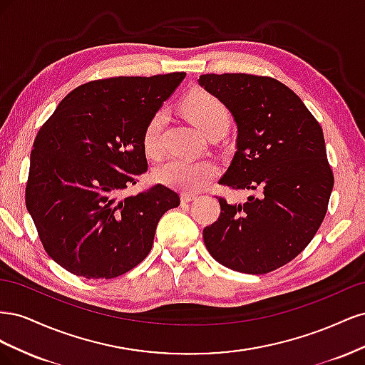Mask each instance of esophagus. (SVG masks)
Listing matches in <instances>:
<instances>
[{
	"label": "esophagus",
	"mask_w": 365,
	"mask_h": 365,
	"mask_svg": "<svg viewBox=\"0 0 365 365\" xmlns=\"http://www.w3.org/2000/svg\"><path fill=\"white\" fill-rule=\"evenodd\" d=\"M196 195H192V193H182L181 195V201L182 202H192V201H195L196 200Z\"/></svg>",
	"instance_id": "1"
}]
</instances>
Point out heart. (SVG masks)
I'll return each instance as SVG.
<instances>
[{"label":"heart","mask_w":365,"mask_h":365,"mask_svg":"<svg viewBox=\"0 0 365 365\" xmlns=\"http://www.w3.org/2000/svg\"><path fill=\"white\" fill-rule=\"evenodd\" d=\"M182 113L207 137L215 134L216 130H225L230 123V114L225 105L217 97L205 91H195L187 96L182 102ZM164 120L165 114L161 109L150 117L143 130V150L149 158H158L163 153L161 132ZM216 173L217 165L213 161L172 158L158 165L153 176L160 184L192 193L202 190Z\"/></svg>","instance_id":"heart-1"}]
</instances>
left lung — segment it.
Returning a JSON list of instances; mask_svg holds the SVG:
<instances>
[{"label":"left lung","instance_id":"left-lung-1","mask_svg":"<svg viewBox=\"0 0 365 365\" xmlns=\"http://www.w3.org/2000/svg\"><path fill=\"white\" fill-rule=\"evenodd\" d=\"M237 126L236 153L219 184L252 190L245 204L219 196L220 215L204 244L224 267L267 274L295 259L327 212L334 173L323 129L288 86L268 76L202 74Z\"/></svg>","mask_w":365,"mask_h":365}]
</instances>
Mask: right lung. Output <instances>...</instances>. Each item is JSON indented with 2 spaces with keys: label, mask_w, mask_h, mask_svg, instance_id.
<instances>
[{
  "label": "right lung",
  "mask_w": 365,
  "mask_h": 365,
  "mask_svg": "<svg viewBox=\"0 0 365 365\" xmlns=\"http://www.w3.org/2000/svg\"><path fill=\"white\" fill-rule=\"evenodd\" d=\"M185 77L118 76L77 86L33 143L26 205L43 250L63 269L114 279L146 259L180 195L157 184L121 197L148 170L143 130Z\"/></svg>",
  "instance_id": "1"
}]
</instances>
